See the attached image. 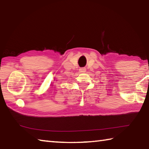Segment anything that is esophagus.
Instances as JSON below:
<instances>
[{"instance_id":"esophagus-1","label":"esophagus","mask_w":149,"mask_h":149,"mask_svg":"<svg viewBox=\"0 0 149 149\" xmlns=\"http://www.w3.org/2000/svg\"><path fill=\"white\" fill-rule=\"evenodd\" d=\"M79 71L80 73H85L86 72V69L85 68H81Z\"/></svg>"}]
</instances>
